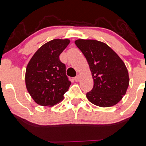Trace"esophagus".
I'll list each match as a JSON object with an SVG mask.
<instances>
[{
	"label": "esophagus",
	"mask_w": 146,
	"mask_h": 146,
	"mask_svg": "<svg viewBox=\"0 0 146 146\" xmlns=\"http://www.w3.org/2000/svg\"><path fill=\"white\" fill-rule=\"evenodd\" d=\"M80 80V76H77L76 77L74 78V80L76 81V82H78Z\"/></svg>",
	"instance_id": "esophagus-1"
}]
</instances>
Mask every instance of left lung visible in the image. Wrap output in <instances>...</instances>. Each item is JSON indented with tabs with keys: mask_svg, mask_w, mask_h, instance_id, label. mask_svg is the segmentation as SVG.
<instances>
[{
	"mask_svg": "<svg viewBox=\"0 0 146 146\" xmlns=\"http://www.w3.org/2000/svg\"><path fill=\"white\" fill-rule=\"evenodd\" d=\"M77 47L85 56L94 80L87 99L99 107L116 105L123 98L129 84V78L124 61L113 50L96 40L78 39Z\"/></svg>",
	"mask_w": 146,
	"mask_h": 146,
	"instance_id": "1",
	"label": "left lung"
}]
</instances>
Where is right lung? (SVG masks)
<instances>
[{"mask_svg":"<svg viewBox=\"0 0 146 146\" xmlns=\"http://www.w3.org/2000/svg\"><path fill=\"white\" fill-rule=\"evenodd\" d=\"M70 43L68 39H54L41 46L29 61L25 74L27 90L33 101L53 106L64 99L70 82L59 55Z\"/></svg>","mask_w":146,"mask_h":146,"instance_id":"1","label":"right lung"}]
</instances>
